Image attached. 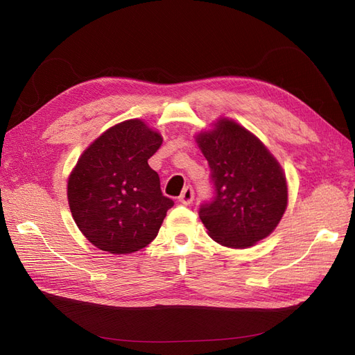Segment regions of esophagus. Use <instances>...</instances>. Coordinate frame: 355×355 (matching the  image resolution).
Wrapping results in <instances>:
<instances>
[{"label":"esophagus","mask_w":355,"mask_h":355,"mask_svg":"<svg viewBox=\"0 0 355 355\" xmlns=\"http://www.w3.org/2000/svg\"><path fill=\"white\" fill-rule=\"evenodd\" d=\"M192 200H194V189H192V187H185L179 196V201L182 204H191Z\"/></svg>","instance_id":"1"}]
</instances>
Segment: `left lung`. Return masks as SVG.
<instances>
[{"label": "left lung", "instance_id": "1", "mask_svg": "<svg viewBox=\"0 0 355 355\" xmlns=\"http://www.w3.org/2000/svg\"><path fill=\"white\" fill-rule=\"evenodd\" d=\"M196 141L214 187L211 201L198 210L210 237L232 249L268 237L287 207V182L278 161L259 139L228 118Z\"/></svg>", "mask_w": 355, "mask_h": 355}]
</instances>
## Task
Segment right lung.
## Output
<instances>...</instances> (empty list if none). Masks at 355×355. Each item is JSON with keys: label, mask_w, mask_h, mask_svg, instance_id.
<instances>
[{"label": "right lung", "mask_w": 355, "mask_h": 355, "mask_svg": "<svg viewBox=\"0 0 355 355\" xmlns=\"http://www.w3.org/2000/svg\"><path fill=\"white\" fill-rule=\"evenodd\" d=\"M163 137L141 120L108 128L85 149L68 179L72 218L92 244L114 254L151 243L173 200L148 164Z\"/></svg>", "instance_id": "add662e5"}]
</instances>
